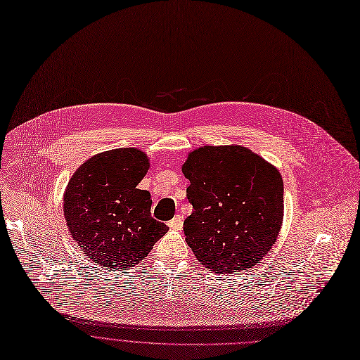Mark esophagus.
Instances as JSON below:
<instances>
[{
  "label": "esophagus",
  "instance_id": "esophagus-1",
  "mask_svg": "<svg viewBox=\"0 0 360 360\" xmlns=\"http://www.w3.org/2000/svg\"><path fill=\"white\" fill-rule=\"evenodd\" d=\"M182 225H184V218L181 215H176L175 218H172L168 222V226L171 228V230H181Z\"/></svg>",
  "mask_w": 360,
  "mask_h": 360
}]
</instances>
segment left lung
<instances>
[{
  "mask_svg": "<svg viewBox=\"0 0 360 360\" xmlns=\"http://www.w3.org/2000/svg\"><path fill=\"white\" fill-rule=\"evenodd\" d=\"M182 172L192 214L185 241L200 263L218 274L252 266L274 245L283 224V179L277 168L240 146L189 152Z\"/></svg>",
  "mask_w": 360,
  "mask_h": 360,
  "instance_id": "obj_1",
  "label": "left lung"
}]
</instances>
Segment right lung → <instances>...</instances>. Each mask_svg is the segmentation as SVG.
I'll return each mask as SVG.
<instances>
[{"label": "right lung", "mask_w": 360, "mask_h": 360, "mask_svg": "<svg viewBox=\"0 0 360 360\" xmlns=\"http://www.w3.org/2000/svg\"><path fill=\"white\" fill-rule=\"evenodd\" d=\"M148 169L145 152L119 148L91 156L69 181L64 218L72 238L97 266L132 267L168 233L150 215V193L136 188Z\"/></svg>", "instance_id": "1"}]
</instances>
